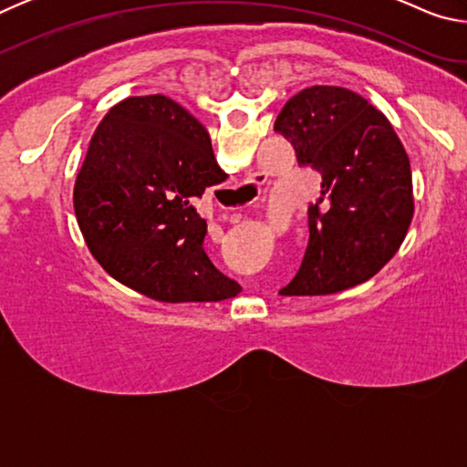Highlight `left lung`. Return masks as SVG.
<instances>
[{
  "mask_svg": "<svg viewBox=\"0 0 467 467\" xmlns=\"http://www.w3.org/2000/svg\"><path fill=\"white\" fill-rule=\"evenodd\" d=\"M274 130L295 146L300 167L321 175L303 264L280 295H336L373 278L414 214L410 161L391 123L357 92L313 86L284 105Z\"/></svg>",
  "mask_w": 467,
  "mask_h": 467,
  "instance_id": "1",
  "label": "left lung"
}]
</instances>
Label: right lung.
Masks as SVG:
<instances>
[{
    "instance_id": "right-lung-1",
    "label": "right lung",
    "mask_w": 467,
    "mask_h": 467,
    "mask_svg": "<svg viewBox=\"0 0 467 467\" xmlns=\"http://www.w3.org/2000/svg\"><path fill=\"white\" fill-rule=\"evenodd\" d=\"M228 179L208 130L162 94L130 97L94 131L74 187L94 259L125 286L162 303H216L239 284L203 249L195 202Z\"/></svg>"
}]
</instances>
